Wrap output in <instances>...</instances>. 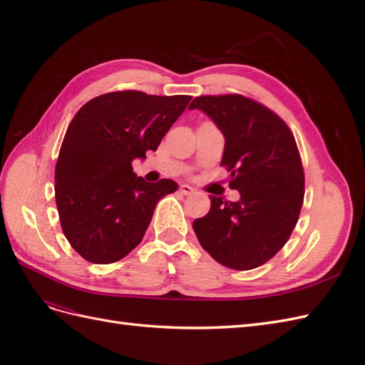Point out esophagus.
<instances>
[{
	"label": "esophagus",
	"instance_id": "34e87169",
	"mask_svg": "<svg viewBox=\"0 0 365 365\" xmlns=\"http://www.w3.org/2000/svg\"><path fill=\"white\" fill-rule=\"evenodd\" d=\"M180 192L182 193V195H193L195 193V189L192 185H189V184H181L180 185Z\"/></svg>",
	"mask_w": 365,
	"mask_h": 365
}]
</instances>
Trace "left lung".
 Wrapping results in <instances>:
<instances>
[{"label": "left lung", "instance_id": "1", "mask_svg": "<svg viewBox=\"0 0 365 365\" xmlns=\"http://www.w3.org/2000/svg\"><path fill=\"white\" fill-rule=\"evenodd\" d=\"M189 109L212 118L225 138L220 164L231 172L236 202L210 195L212 207L193 230L201 247L227 268H257L288 242L304 196L295 138L268 108L239 94L196 97Z\"/></svg>", "mask_w": 365, "mask_h": 365}]
</instances>
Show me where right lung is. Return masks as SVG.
<instances>
[{
    "label": "right lung",
    "mask_w": 365,
    "mask_h": 365,
    "mask_svg": "<svg viewBox=\"0 0 365 365\" xmlns=\"http://www.w3.org/2000/svg\"><path fill=\"white\" fill-rule=\"evenodd\" d=\"M190 96L117 91L85 103L67 129L54 170L61 227L71 247L97 264L113 263L145 236L172 180L146 182L132 161L157 150Z\"/></svg>",
    "instance_id": "add662e5"
}]
</instances>
